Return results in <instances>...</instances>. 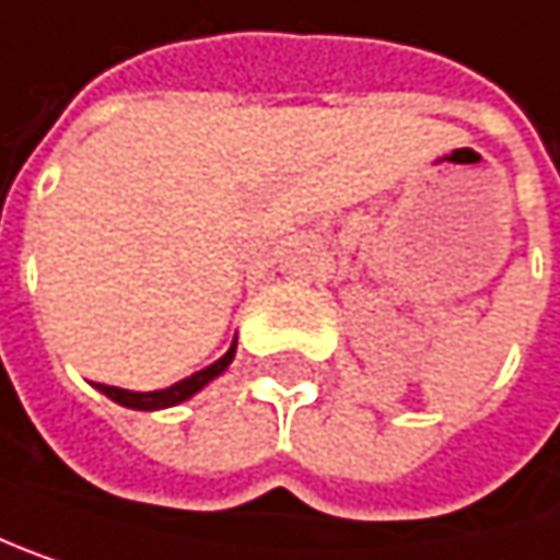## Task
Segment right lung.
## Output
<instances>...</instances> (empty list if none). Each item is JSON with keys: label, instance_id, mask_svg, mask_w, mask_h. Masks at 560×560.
I'll return each instance as SVG.
<instances>
[{"label": "right lung", "instance_id": "right-lung-1", "mask_svg": "<svg viewBox=\"0 0 560 560\" xmlns=\"http://www.w3.org/2000/svg\"><path fill=\"white\" fill-rule=\"evenodd\" d=\"M234 352H237V339L231 342V349H228L218 362H211L208 369H201V372H195V375H188V378H182V382H175V385H168V388H162V392H127V388H114V385H97V392L107 395L110 401L124 405V408H133V411H162V408H175V405L195 398L201 388H208L218 375H224L228 365L234 362Z\"/></svg>", "mask_w": 560, "mask_h": 560}]
</instances>
